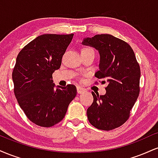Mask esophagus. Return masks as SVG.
<instances>
[{"label":"esophagus","mask_w":158,"mask_h":158,"mask_svg":"<svg viewBox=\"0 0 158 158\" xmlns=\"http://www.w3.org/2000/svg\"><path fill=\"white\" fill-rule=\"evenodd\" d=\"M77 89L78 94H83V93H85V92H86V89L81 88V87H80V86H77Z\"/></svg>","instance_id":"obj_1"}]
</instances>
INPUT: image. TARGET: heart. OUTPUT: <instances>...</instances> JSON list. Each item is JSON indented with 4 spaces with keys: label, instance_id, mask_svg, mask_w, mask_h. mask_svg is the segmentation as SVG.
<instances>
[{
    "label": "heart",
    "instance_id": "1",
    "mask_svg": "<svg viewBox=\"0 0 158 158\" xmlns=\"http://www.w3.org/2000/svg\"><path fill=\"white\" fill-rule=\"evenodd\" d=\"M82 50H93L90 48H88V47H86V48H84L82 49Z\"/></svg>",
    "mask_w": 158,
    "mask_h": 158
}]
</instances>
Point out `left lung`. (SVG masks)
<instances>
[{"label":"left lung","mask_w":158,"mask_h":158,"mask_svg":"<svg viewBox=\"0 0 158 158\" xmlns=\"http://www.w3.org/2000/svg\"><path fill=\"white\" fill-rule=\"evenodd\" d=\"M82 43L99 50V70L95 77L103 79L102 83H106V80L108 83L105 95L92 92L94 102L87 110L88 119L98 129L113 130L128 120L139 96V63L128 43L109 34L87 38Z\"/></svg>","instance_id":"8db88e82"}]
</instances>
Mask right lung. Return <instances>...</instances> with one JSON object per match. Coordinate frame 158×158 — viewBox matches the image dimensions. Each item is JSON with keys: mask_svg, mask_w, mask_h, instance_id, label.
<instances>
[{"mask_svg": "<svg viewBox=\"0 0 158 158\" xmlns=\"http://www.w3.org/2000/svg\"><path fill=\"white\" fill-rule=\"evenodd\" d=\"M73 34H44L19 52L12 71L14 94L27 117L34 124L51 127L64 117L77 95L73 85L54 88L52 73L60 68L61 59Z\"/></svg>", "mask_w": 158, "mask_h": 158, "instance_id": "right-lung-1", "label": "right lung"}]
</instances>
